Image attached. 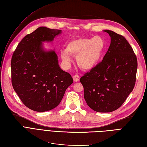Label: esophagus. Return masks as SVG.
I'll return each instance as SVG.
<instances>
[{
  "instance_id": "34e87169",
  "label": "esophagus",
  "mask_w": 147,
  "mask_h": 147,
  "mask_svg": "<svg viewBox=\"0 0 147 147\" xmlns=\"http://www.w3.org/2000/svg\"><path fill=\"white\" fill-rule=\"evenodd\" d=\"M73 80H74V82H77L80 80V77L78 76V75H74V76L73 77Z\"/></svg>"
}]
</instances>
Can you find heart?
I'll use <instances>...</instances> for the list:
<instances>
[{
  "label": "heart",
  "instance_id": "heart-1",
  "mask_svg": "<svg viewBox=\"0 0 147 147\" xmlns=\"http://www.w3.org/2000/svg\"><path fill=\"white\" fill-rule=\"evenodd\" d=\"M105 42L100 36L81 37L70 40L61 57L65 64L71 61L70 55L77 56V63L82 70L90 71L99 64L105 49Z\"/></svg>",
  "mask_w": 147,
  "mask_h": 147
}]
</instances>
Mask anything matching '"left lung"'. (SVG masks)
Masks as SVG:
<instances>
[{
	"label": "left lung",
	"instance_id": "8db88e82",
	"mask_svg": "<svg viewBox=\"0 0 147 147\" xmlns=\"http://www.w3.org/2000/svg\"><path fill=\"white\" fill-rule=\"evenodd\" d=\"M110 45L103 60L81 77L86 104L97 112L116 110L135 86L137 61L126 39L110 30Z\"/></svg>",
	"mask_w": 147,
	"mask_h": 147
}]
</instances>
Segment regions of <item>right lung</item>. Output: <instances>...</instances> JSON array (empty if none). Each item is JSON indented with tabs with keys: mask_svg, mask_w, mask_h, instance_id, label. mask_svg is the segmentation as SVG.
Segmentation results:
<instances>
[{
	"mask_svg": "<svg viewBox=\"0 0 147 147\" xmlns=\"http://www.w3.org/2000/svg\"><path fill=\"white\" fill-rule=\"evenodd\" d=\"M61 30L40 27L23 38L11 61V83L23 103L35 112L51 110L59 104L73 83L62 70L55 50H47L43 42H52Z\"/></svg>",
	"mask_w": 147,
	"mask_h": 147,
	"instance_id": "obj_1",
	"label": "right lung"
}]
</instances>
